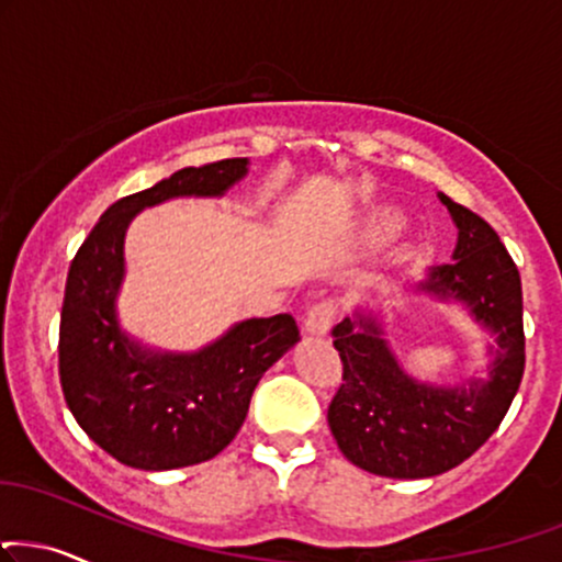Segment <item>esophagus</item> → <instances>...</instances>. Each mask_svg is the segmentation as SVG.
<instances>
[{
  "mask_svg": "<svg viewBox=\"0 0 562 562\" xmlns=\"http://www.w3.org/2000/svg\"><path fill=\"white\" fill-rule=\"evenodd\" d=\"M337 316V301L335 299H322L319 303H314L306 316V333L311 335H324L329 327H333Z\"/></svg>",
  "mask_w": 562,
  "mask_h": 562,
  "instance_id": "1",
  "label": "esophagus"
}]
</instances>
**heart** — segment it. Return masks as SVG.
I'll list each match as a JSON object with an SVG mask.
<instances>
[{
  "label": "heart",
  "instance_id": "obj_1",
  "mask_svg": "<svg viewBox=\"0 0 562 562\" xmlns=\"http://www.w3.org/2000/svg\"><path fill=\"white\" fill-rule=\"evenodd\" d=\"M395 225H397V220L392 214H376L374 220H371V233L374 235H387V233H392V229H395Z\"/></svg>",
  "mask_w": 562,
  "mask_h": 562
}]
</instances>
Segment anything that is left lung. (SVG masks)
I'll list each match as a JSON object with an SVG mask.
<instances>
[{
  "label": "left lung",
  "mask_w": 562,
  "mask_h": 562,
  "mask_svg": "<svg viewBox=\"0 0 562 562\" xmlns=\"http://www.w3.org/2000/svg\"><path fill=\"white\" fill-rule=\"evenodd\" d=\"M458 225L450 263H437L422 290L469 303L476 322L497 335L490 380L429 387L411 380L371 316L333 329L342 382L327 422L337 448L358 469L390 479H427L461 465L499 427L524 376V295L508 248L482 216L439 193Z\"/></svg>",
  "instance_id": "left-lung-1"
}]
</instances>
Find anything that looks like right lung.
<instances>
[{
	"instance_id": "add662e5",
	"label": "right lung",
	"mask_w": 562,
	"mask_h": 562,
	"mask_svg": "<svg viewBox=\"0 0 562 562\" xmlns=\"http://www.w3.org/2000/svg\"><path fill=\"white\" fill-rule=\"evenodd\" d=\"M248 159L186 167L101 214L70 263L59 319V382L80 429L120 463L144 471L204 463L233 442L261 374L299 342L290 314L235 324L199 353H148L120 333L125 229L175 195H222Z\"/></svg>"
}]
</instances>
